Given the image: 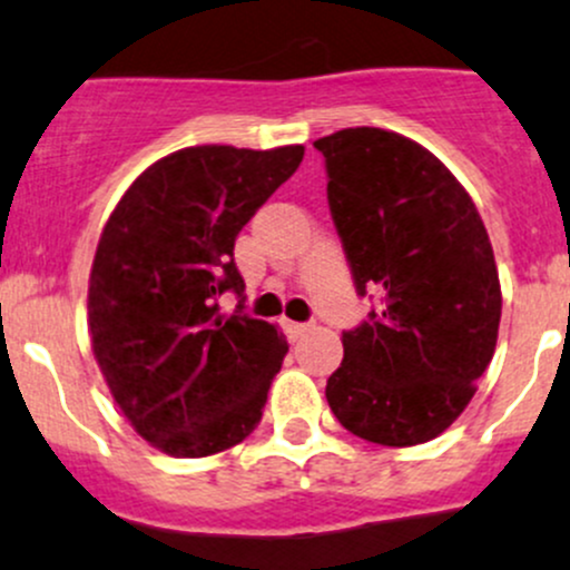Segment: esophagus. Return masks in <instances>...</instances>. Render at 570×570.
<instances>
[{
	"mask_svg": "<svg viewBox=\"0 0 570 570\" xmlns=\"http://www.w3.org/2000/svg\"><path fill=\"white\" fill-rule=\"evenodd\" d=\"M284 331H286V335H289L292 341H297V338H303V335L311 331V325H305V322H289V320H286L284 322Z\"/></svg>",
	"mask_w": 570,
	"mask_h": 570,
	"instance_id": "esophagus-1",
	"label": "esophagus"
}]
</instances>
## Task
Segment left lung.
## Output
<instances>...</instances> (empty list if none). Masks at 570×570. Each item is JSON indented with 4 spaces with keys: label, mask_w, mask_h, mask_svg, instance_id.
Segmentation results:
<instances>
[{
    "label": "left lung",
    "mask_w": 570,
    "mask_h": 570,
    "mask_svg": "<svg viewBox=\"0 0 570 570\" xmlns=\"http://www.w3.org/2000/svg\"><path fill=\"white\" fill-rule=\"evenodd\" d=\"M314 147L357 295L380 297L341 335L327 404L361 440L421 445L464 412L494 355L502 295L487 226L445 164L406 136L344 128Z\"/></svg>",
    "instance_id": "left-lung-1"
}]
</instances>
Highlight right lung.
Wrapping results in <instances>:
<instances>
[{"label":"right lung","mask_w":570,"mask_h":570,"mask_svg":"<svg viewBox=\"0 0 570 570\" xmlns=\"http://www.w3.org/2000/svg\"><path fill=\"white\" fill-rule=\"evenodd\" d=\"M303 153L177 149L106 220L87 301L95 361L130 426L169 456H213L262 421L289 344L269 322L218 314V297H243L235 239Z\"/></svg>","instance_id":"add662e5"}]
</instances>
